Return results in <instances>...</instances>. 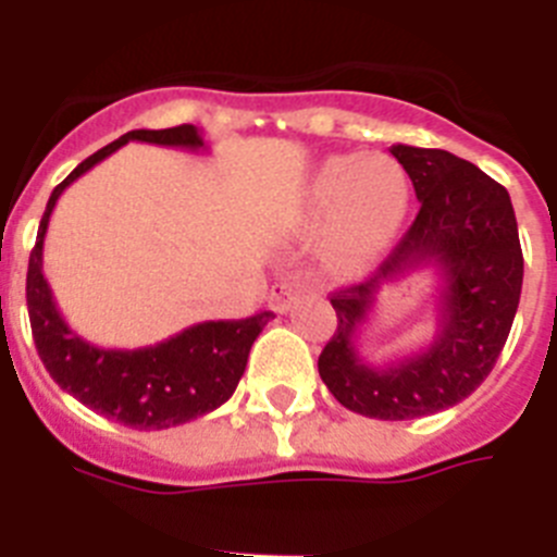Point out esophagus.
<instances>
[{
	"label": "esophagus",
	"instance_id": "1",
	"mask_svg": "<svg viewBox=\"0 0 557 557\" xmlns=\"http://www.w3.org/2000/svg\"><path fill=\"white\" fill-rule=\"evenodd\" d=\"M307 289V282H304L301 275H287V278H282L278 284H273V289H270V309L278 314L289 312V307L295 304V298Z\"/></svg>",
	"mask_w": 557,
	"mask_h": 557
}]
</instances>
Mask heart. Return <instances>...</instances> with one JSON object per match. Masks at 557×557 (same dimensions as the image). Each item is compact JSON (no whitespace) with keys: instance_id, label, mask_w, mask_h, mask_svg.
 Instances as JSON below:
<instances>
[{"instance_id":"obj_1","label":"heart","mask_w":557,"mask_h":557,"mask_svg":"<svg viewBox=\"0 0 557 557\" xmlns=\"http://www.w3.org/2000/svg\"><path fill=\"white\" fill-rule=\"evenodd\" d=\"M407 206L410 181L396 159L382 152L332 156L309 178L304 218L329 220L323 259L332 270L351 273L396 236Z\"/></svg>"}]
</instances>
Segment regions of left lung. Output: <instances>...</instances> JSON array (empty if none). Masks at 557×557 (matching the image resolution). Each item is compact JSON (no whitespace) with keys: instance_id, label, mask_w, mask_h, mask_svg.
<instances>
[{"instance_id":"1","label":"left lung","mask_w":557,"mask_h":557,"mask_svg":"<svg viewBox=\"0 0 557 557\" xmlns=\"http://www.w3.org/2000/svg\"><path fill=\"white\" fill-rule=\"evenodd\" d=\"M421 200L410 231L368 282L332 295L337 329L318 371L339 405L379 421H407L469 398L496 366L521 298L524 259L508 189L446 150L393 145ZM421 267L442 278L431 346L373 367L356 348L375 293Z\"/></svg>"}]
</instances>
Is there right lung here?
<instances>
[{
    "instance_id": "right-lung-1",
    "label": "right lung",
    "mask_w": 557,
    "mask_h": 557,
    "mask_svg": "<svg viewBox=\"0 0 557 557\" xmlns=\"http://www.w3.org/2000/svg\"><path fill=\"white\" fill-rule=\"evenodd\" d=\"M127 141L200 150L203 139L195 125L164 131H131L69 172L47 200L36 248L27 268V312L38 357L58 385L100 416L131 430H170L218 410L234 396L243 379L253 339L273 312L245 321H206L145 348H100L72 332L58 312L52 289L44 278V236L49 214L69 184H75Z\"/></svg>"
}]
</instances>
